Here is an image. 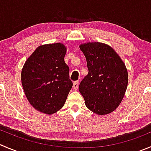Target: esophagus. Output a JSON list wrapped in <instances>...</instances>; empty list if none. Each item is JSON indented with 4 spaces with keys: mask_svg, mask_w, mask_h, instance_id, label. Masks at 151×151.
Segmentation results:
<instances>
[{
    "mask_svg": "<svg viewBox=\"0 0 151 151\" xmlns=\"http://www.w3.org/2000/svg\"><path fill=\"white\" fill-rule=\"evenodd\" d=\"M78 86H79V81H74L73 83V88H74V90H77L78 88Z\"/></svg>",
    "mask_w": 151,
    "mask_h": 151,
    "instance_id": "1",
    "label": "esophagus"
}]
</instances>
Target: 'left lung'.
I'll list each match as a JSON object with an SVG mask.
<instances>
[{
	"mask_svg": "<svg viewBox=\"0 0 151 151\" xmlns=\"http://www.w3.org/2000/svg\"><path fill=\"white\" fill-rule=\"evenodd\" d=\"M80 48L88 69L79 86L86 107L99 115L111 113L121 103L128 86L125 63L105 43L91 42L81 44Z\"/></svg>",
	"mask_w": 151,
	"mask_h": 151,
	"instance_id": "left-lung-1",
	"label": "left lung"
}]
</instances>
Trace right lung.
Segmentation results:
<instances>
[{"label": "right lung", "instance_id": "right-lung-1", "mask_svg": "<svg viewBox=\"0 0 151 151\" xmlns=\"http://www.w3.org/2000/svg\"><path fill=\"white\" fill-rule=\"evenodd\" d=\"M62 43L40 46L26 60L21 71L25 94L36 110L46 114L59 111L73 86L69 68L64 61Z\"/></svg>", "mask_w": 151, "mask_h": 151}]
</instances>
